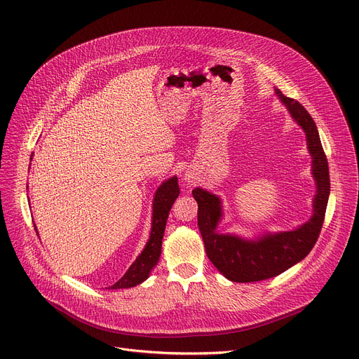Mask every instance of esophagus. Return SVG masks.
Listing matches in <instances>:
<instances>
[{
  "instance_id": "34e87169",
  "label": "esophagus",
  "mask_w": 359,
  "mask_h": 359,
  "mask_svg": "<svg viewBox=\"0 0 359 359\" xmlns=\"http://www.w3.org/2000/svg\"><path fill=\"white\" fill-rule=\"evenodd\" d=\"M187 180H189V179H187Z\"/></svg>"
}]
</instances>
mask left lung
Returning a JSON list of instances; mask_svg holds the SVG:
<instances>
[{
    "mask_svg": "<svg viewBox=\"0 0 359 359\" xmlns=\"http://www.w3.org/2000/svg\"><path fill=\"white\" fill-rule=\"evenodd\" d=\"M275 94L288 109L291 118L306 132L307 148L311 156V175L316 182L311 218L291 231L265 233L256 238L217 231L222 218L219 196L195 187L198 202V225L205 244L206 256L212 265L233 282H256L273 278L303 260L314 248L325 221L330 194L327 158L310 113L298 102L285 97L280 90Z\"/></svg>",
    "mask_w": 359,
    "mask_h": 359,
    "instance_id": "8db88e82",
    "label": "left lung"
}]
</instances>
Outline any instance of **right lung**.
Masks as SVG:
<instances>
[{"label": "right lung", "mask_w": 359, "mask_h": 359, "mask_svg": "<svg viewBox=\"0 0 359 359\" xmlns=\"http://www.w3.org/2000/svg\"><path fill=\"white\" fill-rule=\"evenodd\" d=\"M179 194L180 189L176 176L164 180L158 186L153 201V222H151L149 238L145 244V248L141 252V255L135 259V262L129 266V269L125 272V275L116 282V284L110 285L109 290L135 287L140 285L141 282H144L149 276L151 271H153V268L157 265V262L160 259L161 243L168 212L172 210V205L175 203ZM37 236H39V233H37Z\"/></svg>", "instance_id": "right-lung-1"}]
</instances>
